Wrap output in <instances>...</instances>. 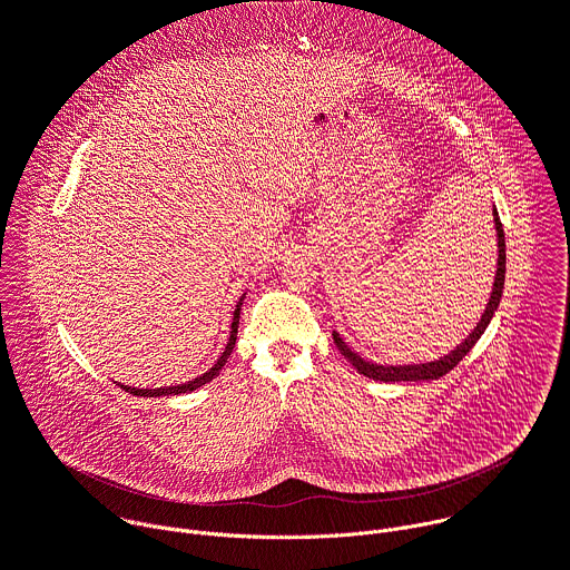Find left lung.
<instances>
[{
    "instance_id": "1",
    "label": "left lung",
    "mask_w": 570,
    "mask_h": 570,
    "mask_svg": "<svg viewBox=\"0 0 570 570\" xmlns=\"http://www.w3.org/2000/svg\"><path fill=\"white\" fill-rule=\"evenodd\" d=\"M494 223H497V236H499V271H497V279H494V288H492V297H490V304H487L480 322L475 324V330L464 338V343L460 347H455L449 356L440 358V361H433V363H422V365H376V363H367L363 361L356 352H352L343 338L334 332V343L336 347L341 350V354L361 372L365 374L367 379H374V381H433V379H440L444 376L446 372H451L466 354L469 350L478 343V338L484 334L487 324H490V320L494 317V311L499 308V302H501V295H503V286H505V234H503V223L499 218V212L494 209Z\"/></svg>"
}]
</instances>
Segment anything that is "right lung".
I'll use <instances>...</instances> for the list:
<instances>
[{
	"label": "right lung",
	"mask_w": 570,
	"mask_h": 570,
	"mask_svg": "<svg viewBox=\"0 0 570 570\" xmlns=\"http://www.w3.org/2000/svg\"><path fill=\"white\" fill-rule=\"evenodd\" d=\"M240 304L243 302H238L236 304V311H234V320H232V332H229V343H227V347H225V352L220 354V358L214 363V367H209L205 374H200L198 379H194V381H187V383H183V385H167V387H157V390H139V387H130V385H121L126 392H130V394H137V396H169V394H183V392H191V390H196V387H200V385H205V383H209L218 372H220V367L225 365V361L229 358V354H232V350H234V345H236V332H238V315H240Z\"/></svg>",
	"instance_id": "obj_1"
}]
</instances>
